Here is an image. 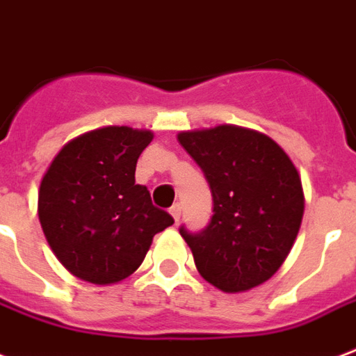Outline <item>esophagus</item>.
Segmentation results:
<instances>
[{
	"instance_id": "esophagus-1",
	"label": "esophagus",
	"mask_w": 356,
	"mask_h": 356,
	"mask_svg": "<svg viewBox=\"0 0 356 356\" xmlns=\"http://www.w3.org/2000/svg\"><path fill=\"white\" fill-rule=\"evenodd\" d=\"M170 214L173 216V220L179 222V218H181V205H179V203H175V205L170 209Z\"/></svg>"
}]
</instances>
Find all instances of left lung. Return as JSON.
I'll return each mask as SVG.
<instances>
[{
    "instance_id": "left-lung-1",
    "label": "left lung",
    "mask_w": 356,
    "mask_h": 356,
    "mask_svg": "<svg viewBox=\"0 0 356 356\" xmlns=\"http://www.w3.org/2000/svg\"><path fill=\"white\" fill-rule=\"evenodd\" d=\"M177 140L213 194L205 229L179 227L200 275L226 293L267 282L286 261L302 222L297 168L275 140L235 124L181 132Z\"/></svg>"
}]
</instances>
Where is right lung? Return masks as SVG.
<instances>
[{
    "mask_svg": "<svg viewBox=\"0 0 356 356\" xmlns=\"http://www.w3.org/2000/svg\"><path fill=\"white\" fill-rule=\"evenodd\" d=\"M153 132L104 127L78 136L51 160L40 181L39 220L63 267L91 284H115L140 267L156 233L172 226L136 162Z\"/></svg>",
    "mask_w": 356,
    "mask_h": 356,
    "instance_id": "obj_1",
    "label": "right lung"
}]
</instances>
